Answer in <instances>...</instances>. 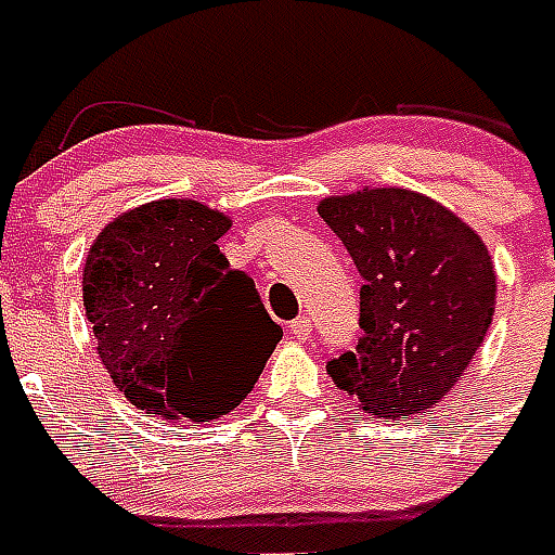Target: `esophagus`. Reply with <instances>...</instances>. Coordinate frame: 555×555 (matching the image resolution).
<instances>
[{
    "mask_svg": "<svg viewBox=\"0 0 555 555\" xmlns=\"http://www.w3.org/2000/svg\"><path fill=\"white\" fill-rule=\"evenodd\" d=\"M287 331H291V337L299 339V343H305V339L311 337V317H299V320H294L291 325H287Z\"/></svg>",
    "mask_w": 555,
    "mask_h": 555,
    "instance_id": "esophagus-1",
    "label": "esophagus"
}]
</instances>
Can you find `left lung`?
I'll return each mask as SVG.
<instances>
[{
  "instance_id": "1",
  "label": "left lung",
  "mask_w": 555,
  "mask_h": 555,
  "mask_svg": "<svg viewBox=\"0 0 555 555\" xmlns=\"http://www.w3.org/2000/svg\"><path fill=\"white\" fill-rule=\"evenodd\" d=\"M360 287L357 351L328 374L360 409L405 417L440 403L481 348L495 313V264L473 227L429 195L374 186L320 201Z\"/></svg>"
}]
</instances>
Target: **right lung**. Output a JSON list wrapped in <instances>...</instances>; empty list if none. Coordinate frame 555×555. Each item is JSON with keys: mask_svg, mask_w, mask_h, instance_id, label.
I'll return each instance as SVG.
<instances>
[{"mask_svg": "<svg viewBox=\"0 0 555 555\" xmlns=\"http://www.w3.org/2000/svg\"><path fill=\"white\" fill-rule=\"evenodd\" d=\"M230 224L201 201L160 198L112 218L89 247L82 308L98 354L150 417L233 412L282 339L253 279L218 250Z\"/></svg>", "mask_w": 555, "mask_h": 555, "instance_id": "obj_1", "label": "right lung"}]
</instances>
